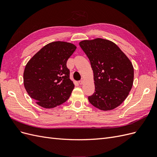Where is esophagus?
I'll return each instance as SVG.
<instances>
[{
	"mask_svg": "<svg viewBox=\"0 0 157 157\" xmlns=\"http://www.w3.org/2000/svg\"><path fill=\"white\" fill-rule=\"evenodd\" d=\"M78 82H79V84H84V78H82L81 80H80V81H79Z\"/></svg>",
	"mask_w": 157,
	"mask_h": 157,
	"instance_id": "34e87169",
	"label": "esophagus"
}]
</instances>
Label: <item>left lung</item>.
Listing matches in <instances>:
<instances>
[{
  "label": "left lung",
  "instance_id": "obj_1",
  "mask_svg": "<svg viewBox=\"0 0 157 157\" xmlns=\"http://www.w3.org/2000/svg\"><path fill=\"white\" fill-rule=\"evenodd\" d=\"M79 45L90 59L94 73L95 92L90 103L101 111L119 106L128 97L134 82V67L113 42L97 38Z\"/></svg>",
  "mask_w": 157,
  "mask_h": 157
}]
</instances>
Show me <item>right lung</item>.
<instances>
[{"label":"right lung","mask_w":157,"mask_h":157,"mask_svg":"<svg viewBox=\"0 0 157 157\" xmlns=\"http://www.w3.org/2000/svg\"><path fill=\"white\" fill-rule=\"evenodd\" d=\"M76 48L70 42H52L28 61L23 72V84L37 105L52 109L69 98L75 84L66 63Z\"/></svg>","instance_id":"1"}]
</instances>
